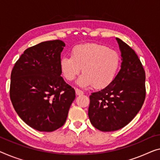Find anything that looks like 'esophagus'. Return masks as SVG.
Masks as SVG:
<instances>
[{"label":"esophagus","instance_id":"obj_1","mask_svg":"<svg viewBox=\"0 0 160 160\" xmlns=\"http://www.w3.org/2000/svg\"><path fill=\"white\" fill-rule=\"evenodd\" d=\"M75 92L78 95H82L83 93H84L82 90L78 89V88H76V89H75Z\"/></svg>","mask_w":160,"mask_h":160}]
</instances>
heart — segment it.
I'll return each mask as SVG.
<instances>
[{
    "label": "heart",
    "instance_id": "1",
    "mask_svg": "<svg viewBox=\"0 0 160 160\" xmlns=\"http://www.w3.org/2000/svg\"><path fill=\"white\" fill-rule=\"evenodd\" d=\"M60 68L63 76L72 81L79 75H83L78 85L88 87L93 85L97 89L108 86L115 79L121 65V57L116 50L104 45L88 43L74 47L71 57L60 59Z\"/></svg>",
    "mask_w": 160,
    "mask_h": 160
}]
</instances>
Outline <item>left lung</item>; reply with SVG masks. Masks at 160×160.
Returning <instances> with one entry per match:
<instances>
[{"label":"left lung","instance_id":"8db88e82","mask_svg":"<svg viewBox=\"0 0 160 160\" xmlns=\"http://www.w3.org/2000/svg\"><path fill=\"white\" fill-rule=\"evenodd\" d=\"M121 52V68L108 86L90 95L88 116L102 132L121 129L135 117L146 97L145 71L134 50L116 38Z\"/></svg>","mask_w":160,"mask_h":160}]
</instances>
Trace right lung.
Masks as SVG:
<instances>
[{
  "label": "right lung",
  "instance_id": "1",
  "mask_svg": "<svg viewBox=\"0 0 160 160\" xmlns=\"http://www.w3.org/2000/svg\"><path fill=\"white\" fill-rule=\"evenodd\" d=\"M61 40L43 42L23 52L11 75L10 98L20 118L39 132L65 124L75 98L74 88L61 77Z\"/></svg>",
  "mask_w": 160,
  "mask_h": 160
}]
</instances>
